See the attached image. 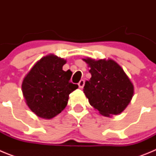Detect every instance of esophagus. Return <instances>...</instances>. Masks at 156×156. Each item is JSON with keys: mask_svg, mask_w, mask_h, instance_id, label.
Instances as JSON below:
<instances>
[{"mask_svg": "<svg viewBox=\"0 0 156 156\" xmlns=\"http://www.w3.org/2000/svg\"><path fill=\"white\" fill-rule=\"evenodd\" d=\"M84 83H85V81L83 80H81L79 82V83H78V85H79V87L80 88L83 87V86H84Z\"/></svg>", "mask_w": 156, "mask_h": 156, "instance_id": "obj_1", "label": "esophagus"}]
</instances>
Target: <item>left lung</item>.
I'll return each mask as SVG.
<instances>
[{"mask_svg":"<svg viewBox=\"0 0 156 156\" xmlns=\"http://www.w3.org/2000/svg\"><path fill=\"white\" fill-rule=\"evenodd\" d=\"M90 67L91 78L85 82L83 93L101 115L121 113L130 102L133 85L118 63L112 59H83Z\"/></svg>","mask_w":156,"mask_h":156,"instance_id":"obj_1","label":"left lung"}]
</instances>
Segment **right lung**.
Listing matches in <instances>:
<instances>
[{
	"mask_svg": "<svg viewBox=\"0 0 156 156\" xmlns=\"http://www.w3.org/2000/svg\"><path fill=\"white\" fill-rule=\"evenodd\" d=\"M66 60L49 55L37 62L22 84L27 105L37 116L50 119L66 108L71 92L78 85L69 82L71 71H64Z\"/></svg>",
	"mask_w": 156,
	"mask_h": 156,
	"instance_id": "add662e5",
	"label": "right lung"
}]
</instances>
